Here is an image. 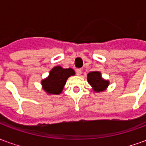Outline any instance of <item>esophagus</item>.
<instances>
[{
  "label": "esophagus",
  "instance_id": "34e87169",
  "mask_svg": "<svg viewBox=\"0 0 146 146\" xmlns=\"http://www.w3.org/2000/svg\"><path fill=\"white\" fill-rule=\"evenodd\" d=\"M76 74L78 75V76H80L81 75V73H82V70L81 69H77V70H76Z\"/></svg>",
  "mask_w": 146,
  "mask_h": 146
}]
</instances>
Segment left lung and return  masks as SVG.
<instances>
[{"label":"left lung","instance_id":"left-lung-1","mask_svg":"<svg viewBox=\"0 0 146 146\" xmlns=\"http://www.w3.org/2000/svg\"><path fill=\"white\" fill-rule=\"evenodd\" d=\"M87 79L88 84L95 92H104L110 85V81L102 78V73L99 71L90 72L87 76Z\"/></svg>","mask_w":146,"mask_h":146}]
</instances>
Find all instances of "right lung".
<instances>
[{
  "mask_svg": "<svg viewBox=\"0 0 146 146\" xmlns=\"http://www.w3.org/2000/svg\"><path fill=\"white\" fill-rule=\"evenodd\" d=\"M75 75V71L69 68L64 69L60 66L53 67L48 77L41 80L42 88L48 95H59L62 93L67 79Z\"/></svg>",
  "mask_w": 146,
  "mask_h": 146,
  "instance_id": "obj_1",
  "label": "right lung"
}]
</instances>
